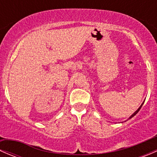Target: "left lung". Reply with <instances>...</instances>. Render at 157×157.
Returning <instances> with one entry per match:
<instances>
[{
	"mask_svg": "<svg viewBox=\"0 0 157 157\" xmlns=\"http://www.w3.org/2000/svg\"><path fill=\"white\" fill-rule=\"evenodd\" d=\"M144 102H143V103H142V104H141V105H140V107H139V108H138V109H137V111H135V112H134V113H133V114H132V115H131V116H130V117H129V118H128V119H131V118H133V117H134V115H136V114H137V112H139V111H140V109H141L142 105H143Z\"/></svg>",
	"mask_w": 157,
	"mask_h": 157,
	"instance_id": "left-lung-1",
	"label": "left lung"
}]
</instances>
